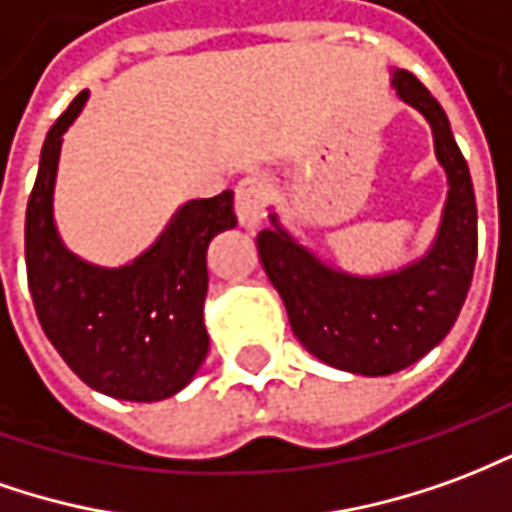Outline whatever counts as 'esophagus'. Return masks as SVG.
<instances>
[{
    "instance_id": "34e87169",
    "label": "esophagus",
    "mask_w": 512,
    "mask_h": 512,
    "mask_svg": "<svg viewBox=\"0 0 512 512\" xmlns=\"http://www.w3.org/2000/svg\"><path fill=\"white\" fill-rule=\"evenodd\" d=\"M270 198V181L264 176H245L237 184V198H234V209H237L239 226L245 231H256L264 223V204Z\"/></svg>"
}]
</instances>
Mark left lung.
<instances>
[{
    "mask_svg": "<svg viewBox=\"0 0 512 512\" xmlns=\"http://www.w3.org/2000/svg\"><path fill=\"white\" fill-rule=\"evenodd\" d=\"M391 88L430 123L438 165L447 173V201L430 248L389 273H347L322 262L273 209L270 228L256 239L297 342L322 364L366 378L416 364L447 336L477 262L474 187L447 112L411 71L391 68Z\"/></svg>",
    "mask_w": 512,
    "mask_h": 512,
    "instance_id": "left-lung-1",
    "label": "left lung"
}]
</instances>
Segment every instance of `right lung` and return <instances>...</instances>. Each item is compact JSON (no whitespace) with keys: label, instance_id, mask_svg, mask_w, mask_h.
Here are the masks:
<instances>
[{"label":"right lung","instance_id":"1","mask_svg":"<svg viewBox=\"0 0 512 512\" xmlns=\"http://www.w3.org/2000/svg\"><path fill=\"white\" fill-rule=\"evenodd\" d=\"M82 90L41 151L27 204V281L43 333L90 389L129 402L179 394L209 353L204 322L206 250L237 226L234 192L181 204L140 256L101 267L76 256L57 231L54 184L63 134L88 104Z\"/></svg>","mask_w":512,"mask_h":512}]
</instances>
